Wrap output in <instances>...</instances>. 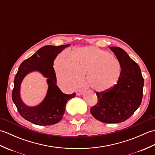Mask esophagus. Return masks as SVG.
Returning a JSON list of instances; mask_svg holds the SVG:
<instances>
[{
	"mask_svg": "<svg viewBox=\"0 0 155 155\" xmlns=\"http://www.w3.org/2000/svg\"><path fill=\"white\" fill-rule=\"evenodd\" d=\"M83 93H84L83 90H78L77 91V95H78V96H80V95H82Z\"/></svg>",
	"mask_w": 155,
	"mask_h": 155,
	"instance_id": "1",
	"label": "esophagus"
}]
</instances>
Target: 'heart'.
<instances>
[{
	"mask_svg": "<svg viewBox=\"0 0 155 155\" xmlns=\"http://www.w3.org/2000/svg\"><path fill=\"white\" fill-rule=\"evenodd\" d=\"M54 69L58 81L65 88H75L87 74V84L98 92L113 88L121 72L120 63L114 55L93 46L77 48L71 54L62 52L55 59Z\"/></svg>",
	"mask_w": 155,
	"mask_h": 155,
	"instance_id": "heart-1",
	"label": "heart"
}]
</instances>
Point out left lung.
I'll list each match as a JSON object with an SVG mask.
<instances>
[{
	"mask_svg": "<svg viewBox=\"0 0 155 155\" xmlns=\"http://www.w3.org/2000/svg\"><path fill=\"white\" fill-rule=\"evenodd\" d=\"M109 48L120 63V77L110 90L97 93L98 103L91 108V113L103 123H118L128 119L139 107L144 78L139 66L123 48Z\"/></svg>",
	"mask_w": 155,
	"mask_h": 155,
	"instance_id": "obj_1",
	"label": "left lung"
}]
</instances>
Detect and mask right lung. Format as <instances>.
<instances>
[{
  "mask_svg": "<svg viewBox=\"0 0 155 155\" xmlns=\"http://www.w3.org/2000/svg\"><path fill=\"white\" fill-rule=\"evenodd\" d=\"M70 46V44L58 46L47 45L41 48L36 53L20 65L14 81L12 98L19 114L33 124L41 126L52 125L60 121L65 111L67 102L76 96L73 93L67 94L62 93L57 83L53 63L58 53ZM37 71L48 78V90L41 103L35 107L25 105L20 97V85L24 78L30 72Z\"/></svg>",
  "mask_w": 155,
  "mask_h": 155,
  "instance_id": "obj_1",
  "label": "right lung"
}]
</instances>
